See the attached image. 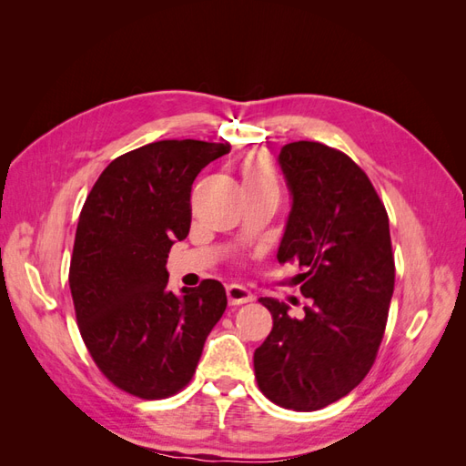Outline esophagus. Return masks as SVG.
<instances>
[{"label": "esophagus", "instance_id": "esophagus-1", "mask_svg": "<svg viewBox=\"0 0 466 466\" xmlns=\"http://www.w3.org/2000/svg\"><path fill=\"white\" fill-rule=\"evenodd\" d=\"M228 301L233 307L235 305H243V303L252 301V293L247 288H243V286L231 284V286H228Z\"/></svg>", "mask_w": 466, "mask_h": 466}]
</instances>
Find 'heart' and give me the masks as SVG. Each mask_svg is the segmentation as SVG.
Instances as JSON below:
<instances>
[{"label":"heart","mask_w":466,"mask_h":466,"mask_svg":"<svg viewBox=\"0 0 466 466\" xmlns=\"http://www.w3.org/2000/svg\"><path fill=\"white\" fill-rule=\"evenodd\" d=\"M241 175L245 188H272L276 190V180L268 165L262 157L257 155H248V157L241 163Z\"/></svg>","instance_id":"obj_1"}]
</instances>
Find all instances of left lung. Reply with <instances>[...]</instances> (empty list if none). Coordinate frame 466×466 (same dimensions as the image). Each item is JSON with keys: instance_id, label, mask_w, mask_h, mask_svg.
Wrapping results in <instances>:
<instances>
[{"instance_id": "obj_1", "label": "left lung", "mask_w": 466, "mask_h": 466, "mask_svg": "<svg viewBox=\"0 0 466 466\" xmlns=\"http://www.w3.org/2000/svg\"><path fill=\"white\" fill-rule=\"evenodd\" d=\"M278 163L293 200L278 260L299 264L309 305L293 319L289 305L260 298L274 327L255 351V375L266 399L311 412L346 397L375 361L394 289L389 216L342 151L293 142Z\"/></svg>"}]
</instances>
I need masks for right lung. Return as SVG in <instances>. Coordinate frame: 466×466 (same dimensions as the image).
<instances>
[{"instance_id": "add662e5", "label": "right lung", "mask_w": 466, "mask_h": 466, "mask_svg": "<svg viewBox=\"0 0 466 466\" xmlns=\"http://www.w3.org/2000/svg\"><path fill=\"white\" fill-rule=\"evenodd\" d=\"M231 146L163 139L120 155L79 214L69 264L79 332L112 385L155 400L185 389L228 307L218 279L168 291L167 258L190 231L192 182Z\"/></svg>"}]
</instances>
